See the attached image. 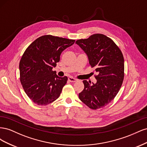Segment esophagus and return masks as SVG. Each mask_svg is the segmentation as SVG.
<instances>
[{
	"label": "esophagus",
	"instance_id": "34e87169",
	"mask_svg": "<svg viewBox=\"0 0 147 147\" xmlns=\"http://www.w3.org/2000/svg\"><path fill=\"white\" fill-rule=\"evenodd\" d=\"M68 79H69V80L70 82H75L77 81V80L76 78H74L72 77H69Z\"/></svg>",
	"mask_w": 147,
	"mask_h": 147
}]
</instances>
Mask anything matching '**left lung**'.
I'll use <instances>...</instances> for the list:
<instances>
[{"instance_id":"left-lung-1","label":"left lung","mask_w":147,"mask_h":147,"mask_svg":"<svg viewBox=\"0 0 147 147\" xmlns=\"http://www.w3.org/2000/svg\"><path fill=\"white\" fill-rule=\"evenodd\" d=\"M75 43L86 53L89 63L95 69L96 83L83 81L79 98L90 109L102 108L113 100L124 79V62L122 53L112 39L101 34H93Z\"/></svg>"}]
</instances>
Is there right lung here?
Masks as SVG:
<instances>
[{"label":"right lung","mask_w":147,"mask_h":147,"mask_svg":"<svg viewBox=\"0 0 147 147\" xmlns=\"http://www.w3.org/2000/svg\"><path fill=\"white\" fill-rule=\"evenodd\" d=\"M74 40L43 35L26 49L20 62V82L26 94L35 104L47 105L59 97L67 77H59L52 69L61 53Z\"/></svg>","instance_id":"1"}]
</instances>
